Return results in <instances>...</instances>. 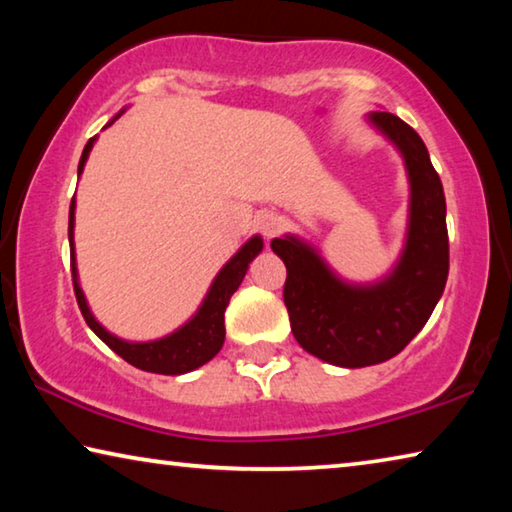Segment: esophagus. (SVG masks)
Wrapping results in <instances>:
<instances>
[{
	"label": "esophagus",
	"instance_id": "esophagus-1",
	"mask_svg": "<svg viewBox=\"0 0 512 512\" xmlns=\"http://www.w3.org/2000/svg\"><path fill=\"white\" fill-rule=\"evenodd\" d=\"M257 228L266 239H273L275 235H280V230L284 228V221H282V216H277V214H262L257 219Z\"/></svg>",
	"mask_w": 512,
	"mask_h": 512
}]
</instances>
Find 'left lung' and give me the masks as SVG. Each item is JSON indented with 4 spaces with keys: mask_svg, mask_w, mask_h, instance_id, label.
I'll return each instance as SVG.
<instances>
[{
    "mask_svg": "<svg viewBox=\"0 0 512 512\" xmlns=\"http://www.w3.org/2000/svg\"><path fill=\"white\" fill-rule=\"evenodd\" d=\"M402 153L411 183L409 232L397 266L375 284H348L296 237L273 239L287 266L284 305L291 332L309 354L341 368L393 359L427 323L449 273L445 194L420 135L391 112L368 115Z\"/></svg>",
    "mask_w": 512,
    "mask_h": 512,
    "instance_id": "1",
    "label": "left lung"
}]
</instances>
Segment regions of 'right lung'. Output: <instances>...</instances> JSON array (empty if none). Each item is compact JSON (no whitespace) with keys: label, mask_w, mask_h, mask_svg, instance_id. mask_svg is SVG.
<instances>
[{"label":"right lung","mask_w":512,"mask_h":512,"mask_svg":"<svg viewBox=\"0 0 512 512\" xmlns=\"http://www.w3.org/2000/svg\"><path fill=\"white\" fill-rule=\"evenodd\" d=\"M92 146H94V137L85 144L83 149L81 162H79V176L85 167V160H88V155L92 151ZM74 210H76V201L72 198V205H69V257H72V282H74L76 302H79L81 314L85 318V323L90 325L92 332L97 334L112 352H117L121 359L131 363V366L146 372H158V375H185V372L201 368L203 363L214 359L216 352L223 348V341H225V325H223L225 307H228L232 293L239 289L241 280H244L248 264L262 253L264 248L262 237L248 239L246 244L239 248V253L221 268L219 275L214 277L210 291H207L203 305L198 307L196 316L192 320H187L183 327L176 329V332L169 336H164V339L149 341V343H128L124 339H117L115 334H110L106 327L99 325V320L92 316L88 302H85V296L79 284V273H76V257H74Z\"/></svg>","instance_id":"add662e5"}]
</instances>
